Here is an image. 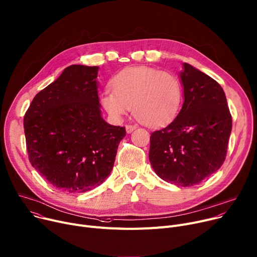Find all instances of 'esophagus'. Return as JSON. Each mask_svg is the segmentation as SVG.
Returning a JSON list of instances; mask_svg holds the SVG:
<instances>
[{
	"mask_svg": "<svg viewBox=\"0 0 257 257\" xmlns=\"http://www.w3.org/2000/svg\"><path fill=\"white\" fill-rule=\"evenodd\" d=\"M136 128H137V126H136V125H133V124H127V125H125V130H126L127 133H132V132L135 131Z\"/></svg>",
	"mask_w": 257,
	"mask_h": 257,
	"instance_id": "1",
	"label": "esophagus"
}]
</instances>
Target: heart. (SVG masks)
<instances>
[{
	"mask_svg": "<svg viewBox=\"0 0 257 257\" xmlns=\"http://www.w3.org/2000/svg\"><path fill=\"white\" fill-rule=\"evenodd\" d=\"M101 103L113 119H120L133 107L136 119L151 127L171 121L180 107L179 79L168 71L150 67H131L116 74Z\"/></svg>",
	"mask_w": 257,
	"mask_h": 257,
	"instance_id": "b5f03b06",
	"label": "heart"
}]
</instances>
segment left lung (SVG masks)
I'll use <instances>...</instances> for the list:
<instances>
[{"mask_svg": "<svg viewBox=\"0 0 257 257\" xmlns=\"http://www.w3.org/2000/svg\"><path fill=\"white\" fill-rule=\"evenodd\" d=\"M180 78L184 103L169 125L151 134L149 161L160 178L187 187L222 166L232 120L225 93L213 78L186 63Z\"/></svg>", "mask_w": 257, "mask_h": 257, "instance_id": "obj_1", "label": "left lung"}]
</instances>
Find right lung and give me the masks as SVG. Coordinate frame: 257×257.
<instances>
[{
    "mask_svg": "<svg viewBox=\"0 0 257 257\" xmlns=\"http://www.w3.org/2000/svg\"><path fill=\"white\" fill-rule=\"evenodd\" d=\"M98 67L73 65L38 92L25 114L29 160L54 187L77 193L110 175L124 126L107 123L97 95Z\"/></svg>",
    "mask_w": 257,
    "mask_h": 257,
    "instance_id": "right-lung-1",
    "label": "right lung"
}]
</instances>
